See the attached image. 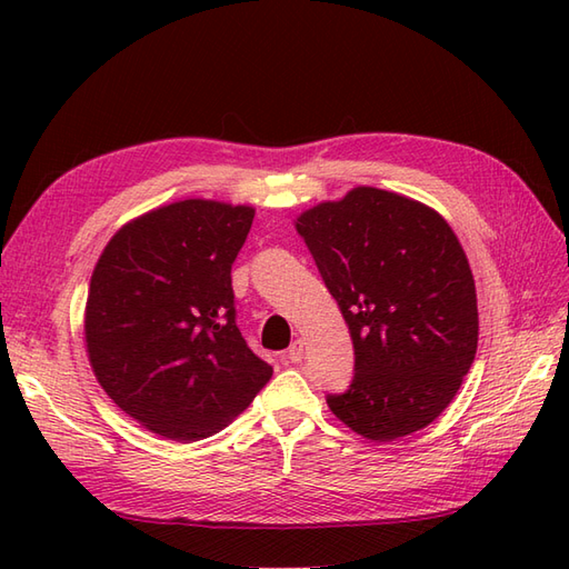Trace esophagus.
<instances>
[{
  "label": "esophagus",
  "instance_id": "obj_1",
  "mask_svg": "<svg viewBox=\"0 0 569 569\" xmlns=\"http://www.w3.org/2000/svg\"><path fill=\"white\" fill-rule=\"evenodd\" d=\"M303 353H306L303 341H301V339H297V341L291 343V347L287 349V360H291V363H301V360H303Z\"/></svg>",
  "mask_w": 569,
  "mask_h": 569
}]
</instances>
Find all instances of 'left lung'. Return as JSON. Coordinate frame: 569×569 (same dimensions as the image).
Returning a JSON list of instances; mask_svg holds the SVG:
<instances>
[{
  "label": "left lung",
  "mask_w": 569,
  "mask_h": 569,
  "mask_svg": "<svg viewBox=\"0 0 569 569\" xmlns=\"http://www.w3.org/2000/svg\"><path fill=\"white\" fill-rule=\"evenodd\" d=\"M353 341V380L327 406L360 437L391 441L453 401L477 353L475 280L458 237L408 197L356 187L297 218Z\"/></svg>",
  "instance_id": "left-lung-1"
}]
</instances>
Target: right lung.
<instances>
[{
    "label": "right lung",
    "instance_id": "right-lung-1",
    "mask_svg": "<svg viewBox=\"0 0 569 569\" xmlns=\"http://www.w3.org/2000/svg\"><path fill=\"white\" fill-rule=\"evenodd\" d=\"M251 222V206L168 203L120 228L92 272V370L120 410L166 439L220 432L272 375L234 311L230 272Z\"/></svg>",
    "mask_w": 569,
    "mask_h": 569
}]
</instances>
